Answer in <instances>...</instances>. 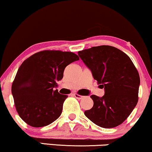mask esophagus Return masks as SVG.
<instances>
[{"mask_svg": "<svg viewBox=\"0 0 152 152\" xmlns=\"http://www.w3.org/2000/svg\"><path fill=\"white\" fill-rule=\"evenodd\" d=\"M74 96L75 97H76V99H83V96L79 95V94H74Z\"/></svg>", "mask_w": 152, "mask_h": 152, "instance_id": "34e87169", "label": "esophagus"}]
</instances>
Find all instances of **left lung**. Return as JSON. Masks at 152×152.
Returning <instances> with one entry per match:
<instances>
[{"label":"left lung","mask_w":152,"mask_h":152,"mask_svg":"<svg viewBox=\"0 0 152 152\" xmlns=\"http://www.w3.org/2000/svg\"><path fill=\"white\" fill-rule=\"evenodd\" d=\"M78 54L105 92L102 97L91 96L94 106L84 111L85 116L103 128L121 124L139 99L140 78L133 62L126 53L111 46L92 47Z\"/></svg>","instance_id":"8db88e82"}]
</instances>
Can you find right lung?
Masks as SVG:
<instances>
[{
	"label": "right lung",
	"mask_w": 152,
	"mask_h": 152,
	"mask_svg": "<svg viewBox=\"0 0 152 152\" xmlns=\"http://www.w3.org/2000/svg\"><path fill=\"white\" fill-rule=\"evenodd\" d=\"M78 60L79 57L72 52L46 50L22 63L11 91L17 112L27 124L43 127L61 116L68 96L54 88L63 78L66 66Z\"/></svg>",
	"instance_id": "right-lung-1"
}]
</instances>
